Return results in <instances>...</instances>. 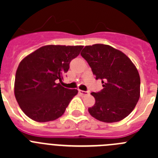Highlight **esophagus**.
<instances>
[{
    "label": "esophagus",
    "mask_w": 158,
    "mask_h": 158,
    "mask_svg": "<svg viewBox=\"0 0 158 158\" xmlns=\"http://www.w3.org/2000/svg\"><path fill=\"white\" fill-rule=\"evenodd\" d=\"M79 93L82 96H86V95L89 94V92H86V91H82V90H79Z\"/></svg>",
    "instance_id": "1"
}]
</instances>
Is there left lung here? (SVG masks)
<instances>
[{"label": "left lung", "mask_w": 158, "mask_h": 158, "mask_svg": "<svg viewBox=\"0 0 158 158\" xmlns=\"http://www.w3.org/2000/svg\"><path fill=\"white\" fill-rule=\"evenodd\" d=\"M81 55L103 84L101 91L91 93L96 102L89 114L104 123L126 118L140 97V77L133 62L122 51L104 44L86 46Z\"/></svg>", "instance_id": "obj_1"}]
</instances>
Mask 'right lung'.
I'll return each instance as SVG.
<instances>
[{"label":"right lung","mask_w":158,"mask_h":158,"mask_svg":"<svg viewBox=\"0 0 158 158\" xmlns=\"http://www.w3.org/2000/svg\"><path fill=\"white\" fill-rule=\"evenodd\" d=\"M82 48L83 46H44L20 62L16 73L14 93L27 116L45 123L63 115L78 91L64 88L60 83L69 70L70 62Z\"/></svg>","instance_id":"1"}]
</instances>
